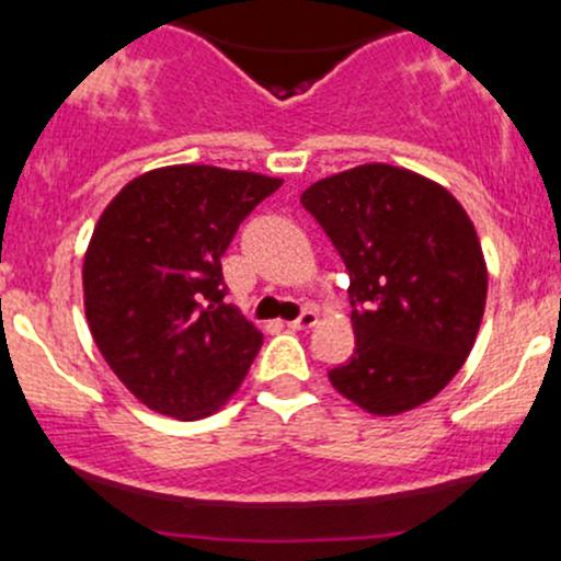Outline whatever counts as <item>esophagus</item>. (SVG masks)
Wrapping results in <instances>:
<instances>
[{
	"label": "esophagus",
	"mask_w": 561,
	"mask_h": 561,
	"mask_svg": "<svg viewBox=\"0 0 561 561\" xmlns=\"http://www.w3.org/2000/svg\"><path fill=\"white\" fill-rule=\"evenodd\" d=\"M318 323V312H314V309H304L301 314H298L296 320H290V329L293 331H307V329H312V325Z\"/></svg>",
	"instance_id": "34e87169"
}]
</instances>
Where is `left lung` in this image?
Masks as SVG:
<instances>
[{
    "label": "left lung",
    "mask_w": 561,
    "mask_h": 561,
    "mask_svg": "<svg viewBox=\"0 0 561 561\" xmlns=\"http://www.w3.org/2000/svg\"><path fill=\"white\" fill-rule=\"evenodd\" d=\"M351 276L356 351L329 380L378 416L433 400L480 331L488 268L463 205L389 164L323 178L301 194Z\"/></svg>",
    "instance_id": "left-lung-1"
}]
</instances>
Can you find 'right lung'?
<instances>
[{"instance_id": "add662e5", "label": "right lung", "mask_w": 561, "mask_h": 561, "mask_svg": "<svg viewBox=\"0 0 561 561\" xmlns=\"http://www.w3.org/2000/svg\"><path fill=\"white\" fill-rule=\"evenodd\" d=\"M279 178L181 164L130 181L84 257L92 340L136 400L199 419L230 400L263 334L225 304L221 254Z\"/></svg>"}]
</instances>
